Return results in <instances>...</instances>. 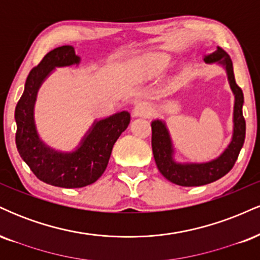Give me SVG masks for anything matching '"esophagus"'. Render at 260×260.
<instances>
[{"instance_id": "esophagus-1", "label": "esophagus", "mask_w": 260, "mask_h": 260, "mask_svg": "<svg viewBox=\"0 0 260 260\" xmlns=\"http://www.w3.org/2000/svg\"><path fill=\"white\" fill-rule=\"evenodd\" d=\"M150 115V107L147 103H138L133 109V116L136 117H145Z\"/></svg>"}]
</instances>
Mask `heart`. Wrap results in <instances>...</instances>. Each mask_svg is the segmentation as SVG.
I'll return each instance as SVG.
<instances>
[{
  "mask_svg": "<svg viewBox=\"0 0 260 260\" xmlns=\"http://www.w3.org/2000/svg\"><path fill=\"white\" fill-rule=\"evenodd\" d=\"M169 66V58L164 55H153L144 61V73L148 77L162 73Z\"/></svg>",
  "mask_w": 260,
  "mask_h": 260,
  "instance_id": "heart-1",
  "label": "heart"
}]
</instances>
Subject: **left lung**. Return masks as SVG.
<instances>
[{"instance_id":"8db88e82","label":"left lung","mask_w":260,"mask_h":260,"mask_svg":"<svg viewBox=\"0 0 260 260\" xmlns=\"http://www.w3.org/2000/svg\"><path fill=\"white\" fill-rule=\"evenodd\" d=\"M207 63L223 64L228 72L230 86L235 94L234 107V136L223 153L213 161L204 164H177L172 159L171 139L162 121L155 120L151 122V148L155 162L160 174L172 183L182 187H197L203 184L211 183L225 176L230 170L234 168L238 154L243 147L244 137H246V121H244L242 106L243 92L235 80L234 67L230 56L221 47H217L216 51L204 57Z\"/></svg>"}]
</instances>
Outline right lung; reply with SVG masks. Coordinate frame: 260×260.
Masks as SVG:
<instances>
[{
  "label": "right lung",
  "mask_w": 260,
  "mask_h": 260,
  "mask_svg": "<svg viewBox=\"0 0 260 260\" xmlns=\"http://www.w3.org/2000/svg\"><path fill=\"white\" fill-rule=\"evenodd\" d=\"M79 61L71 45L47 52L29 73L24 92L14 112L16 144L20 157L39 180L62 188H82L99 180L109 164L113 144L131 122L127 111L95 122L80 147L73 153H59L41 142L32 116L39 86L55 67L78 64Z\"/></svg>",
  "instance_id": "right-lung-1"
}]
</instances>
